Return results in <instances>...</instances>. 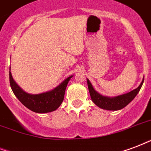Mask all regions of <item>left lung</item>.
Here are the masks:
<instances>
[{"mask_svg": "<svg viewBox=\"0 0 151 151\" xmlns=\"http://www.w3.org/2000/svg\"><path fill=\"white\" fill-rule=\"evenodd\" d=\"M143 81H144V78H143L142 82L138 88L131 91L127 93L114 96V97H109V96H102L100 93H98L94 89L88 79H87L88 91H89L92 101H93V103L99 108L105 109V110H111V111H116V110L124 109V107H126L131 101H132V100L136 96L138 93L139 92L140 88L143 84Z\"/></svg>", "mask_w": 151, "mask_h": 151, "instance_id": "obj_1", "label": "left lung"}]
</instances>
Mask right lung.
<instances>
[{
  "mask_svg": "<svg viewBox=\"0 0 151 151\" xmlns=\"http://www.w3.org/2000/svg\"><path fill=\"white\" fill-rule=\"evenodd\" d=\"M11 68V67H10ZM9 68V81L12 90L18 100L31 111L37 113H47L55 111L64 100L65 88L73 76L63 81L54 89L40 94H30L23 90L14 81Z\"/></svg>",
  "mask_w": 151,
  "mask_h": 151,
  "instance_id": "add662e5",
  "label": "right lung"
}]
</instances>
